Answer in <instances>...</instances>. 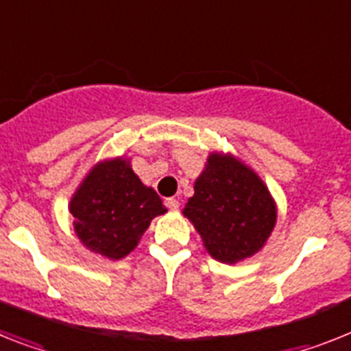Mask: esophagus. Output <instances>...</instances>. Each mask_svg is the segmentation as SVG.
I'll use <instances>...</instances> for the list:
<instances>
[{"label":"esophagus","instance_id":"34e87169","mask_svg":"<svg viewBox=\"0 0 351 351\" xmlns=\"http://www.w3.org/2000/svg\"><path fill=\"white\" fill-rule=\"evenodd\" d=\"M165 206L169 209H172V211H176V209L179 208V200L173 199V197H169V199H165Z\"/></svg>","mask_w":351,"mask_h":351}]
</instances>
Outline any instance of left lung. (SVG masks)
<instances>
[{
	"label": "left lung",
	"instance_id": "8db88e82",
	"mask_svg": "<svg viewBox=\"0 0 351 351\" xmlns=\"http://www.w3.org/2000/svg\"><path fill=\"white\" fill-rule=\"evenodd\" d=\"M184 215L221 263H238L265 245L277 209L263 181L230 156L211 154Z\"/></svg>",
	"mask_w": 351,
	"mask_h": 351
}]
</instances>
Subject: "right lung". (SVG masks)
<instances>
[{
  "mask_svg": "<svg viewBox=\"0 0 351 351\" xmlns=\"http://www.w3.org/2000/svg\"><path fill=\"white\" fill-rule=\"evenodd\" d=\"M167 208L124 160L99 163L71 200L77 238L110 259L128 256L151 220Z\"/></svg>",
  "mask_w": 351,
  "mask_h": 351,
  "instance_id": "right-lung-1",
  "label": "right lung"
}]
</instances>
